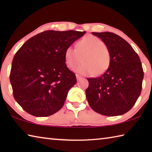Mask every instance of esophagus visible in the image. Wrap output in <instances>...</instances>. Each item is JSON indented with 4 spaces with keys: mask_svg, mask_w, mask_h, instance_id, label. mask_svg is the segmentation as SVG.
Returning a JSON list of instances; mask_svg holds the SVG:
<instances>
[{
    "mask_svg": "<svg viewBox=\"0 0 152 152\" xmlns=\"http://www.w3.org/2000/svg\"><path fill=\"white\" fill-rule=\"evenodd\" d=\"M76 77L77 80H80L82 78V77L80 75H78V74H76Z\"/></svg>",
    "mask_w": 152,
    "mask_h": 152,
    "instance_id": "obj_1",
    "label": "esophagus"
}]
</instances>
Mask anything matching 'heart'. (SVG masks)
<instances>
[{"label":"heart","mask_w":152,"mask_h":152,"mask_svg":"<svg viewBox=\"0 0 152 152\" xmlns=\"http://www.w3.org/2000/svg\"><path fill=\"white\" fill-rule=\"evenodd\" d=\"M81 57L83 63L74 70L82 75H101L109 68L111 61L109 49L100 38L91 35L80 39L76 49L68 46L64 51V60L70 69L80 63Z\"/></svg>","instance_id":"b5f03b06"}]
</instances>
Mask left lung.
I'll use <instances>...</instances> for the list:
<instances>
[{
	"label": "left lung",
	"instance_id": "left-lung-1",
	"mask_svg": "<svg viewBox=\"0 0 152 152\" xmlns=\"http://www.w3.org/2000/svg\"><path fill=\"white\" fill-rule=\"evenodd\" d=\"M92 35L101 39L109 49V68L98 78H87L86 96L92 110L105 116H118L128 112L141 94L143 70L141 60L129 43L110 32Z\"/></svg>",
	"mask_w": 152,
	"mask_h": 152
}]
</instances>
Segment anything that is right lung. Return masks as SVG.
Wrapping results in <instances>:
<instances>
[{"label":"right lung","instance_id":"1","mask_svg":"<svg viewBox=\"0 0 152 152\" xmlns=\"http://www.w3.org/2000/svg\"><path fill=\"white\" fill-rule=\"evenodd\" d=\"M86 31H45L28 39L12 61L10 82L16 101L35 117H48L61 109L76 83L67 67L64 51Z\"/></svg>","mask_w":152,"mask_h":152}]
</instances>
